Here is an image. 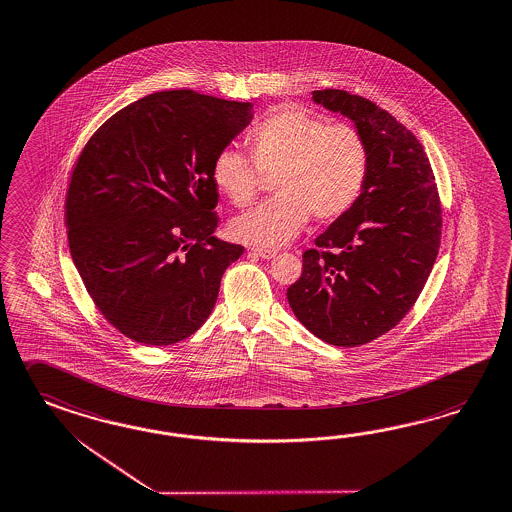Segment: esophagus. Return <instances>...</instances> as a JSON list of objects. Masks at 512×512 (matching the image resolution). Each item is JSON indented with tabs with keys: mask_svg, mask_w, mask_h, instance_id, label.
Segmentation results:
<instances>
[{
	"mask_svg": "<svg viewBox=\"0 0 512 512\" xmlns=\"http://www.w3.org/2000/svg\"><path fill=\"white\" fill-rule=\"evenodd\" d=\"M250 254H254V256H260V258H263V260H271V258H275L276 250L250 249Z\"/></svg>",
	"mask_w": 512,
	"mask_h": 512,
	"instance_id": "obj_1",
	"label": "esophagus"
}]
</instances>
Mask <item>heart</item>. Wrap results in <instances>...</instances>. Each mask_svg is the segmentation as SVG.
Masks as SVG:
<instances>
[{"instance_id": "obj_1", "label": "heart", "mask_w": 512, "mask_h": 512, "mask_svg": "<svg viewBox=\"0 0 512 512\" xmlns=\"http://www.w3.org/2000/svg\"><path fill=\"white\" fill-rule=\"evenodd\" d=\"M250 156L223 148L211 180L234 206L258 197L263 176H276V197L236 217L232 236L258 247H278L297 236L308 217L338 221L362 197L369 174L366 139L349 124L297 105H280L249 133Z\"/></svg>"}]
</instances>
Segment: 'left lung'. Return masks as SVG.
Segmentation results:
<instances>
[{
  "label": "left lung",
  "mask_w": 512,
  "mask_h": 512,
  "mask_svg": "<svg viewBox=\"0 0 512 512\" xmlns=\"http://www.w3.org/2000/svg\"><path fill=\"white\" fill-rule=\"evenodd\" d=\"M312 98L353 120L366 139L369 174L353 210L302 254L288 301L319 340L356 347L392 330L420 297L440 249L442 208L414 133L358 94L325 89Z\"/></svg>",
  "instance_id": "1"
}]
</instances>
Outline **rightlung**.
I'll return each instance as SVG.
<instances>
[{
    "instance_id": "obj_1",
    "label": "right lung",
    "mask_w": 512,
    "mask_h": 512,
    "mask_svg": "<svg viewBox=\"0 0 512 512\" xmlns=\"http://www.w3.org/2000/svg\"><path fill=\"white\" fill-rule=\"evenodd\" d=\"M252 120L250 102L163 91L126 105L83 148L66 193L68 247L105 319L146 345L195 334L241 245L219 224L215 156Z\"/></svg>"
}]
</instances>
